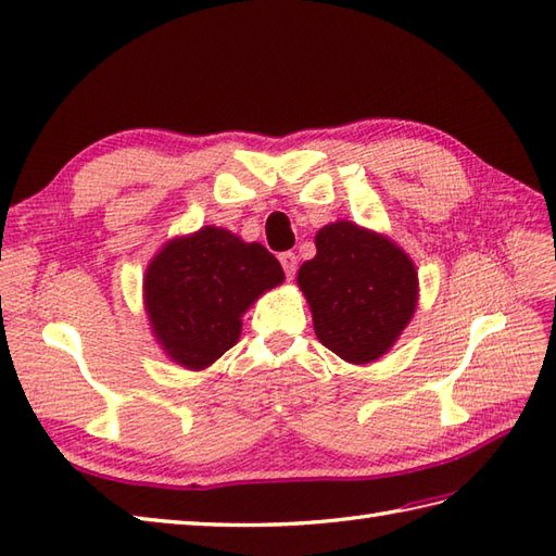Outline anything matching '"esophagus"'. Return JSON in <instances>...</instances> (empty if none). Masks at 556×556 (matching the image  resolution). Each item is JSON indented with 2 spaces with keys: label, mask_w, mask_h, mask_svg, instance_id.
<instances>
[{
  "label": "esophagus",
  "mask_w": 556,
  "mask_h": 556,
  "mask_svg": "<svg viewBox=\"0 0 556 556\" xmlns=\"http://www.w3.org/2000/svg\"><path fill=\"white\" fill-rule=\"evenodd\" d=\"M279 263H281V267H285V271H287V279H293V275H296V267H299L296 253H281L279 255Z\"/></svg>",
  "instance_id": "esophagus-1"
}]
</instances>
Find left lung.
Listing matches in <instances>:
<instances>
[{
	"instance_id": "8db88e82",
	"label": "left lung",
	"mask_w": 556,
	"mask_h": 556,
	"mask_svg": "<svg viewBox=\"0 0 556 556\" xmlns=\"http://www.w3.org/2000/svg\"><path fill=\"white\" fill-rule=\"evenodd\" d=\"M317 253L299 269L315 337L353 365L396 344L418 305V271L389 236L339 219L315 233Z\"/></svg>"
}]
</instances>
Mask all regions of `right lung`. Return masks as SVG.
<instances>
[{"instance_id": "obj_1", "label": "right lung", "mask_w": 556, "mask_h": 556, "mask_svg": "<svg viewBox=\"0 0 556 556\" xmlns=\"http://www.w3.org/2000/svg\"><path fill=\"white\" fill-rule=\"evenodd\" d=\"M285 269L263 243L222 227L176 236L150 260L143 305L152 337L172 363L205 370L241 337V317Z\"/></svg>"}]
</instances>
